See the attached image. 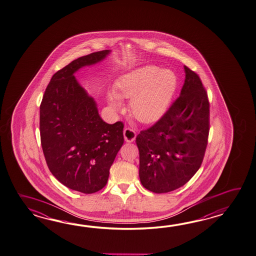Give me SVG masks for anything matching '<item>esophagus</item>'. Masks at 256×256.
I'll use <instances>...</instances> for the list:
<instances>
[{
	"instance_id": "obj_1",
	"label": "esophagus",
	"mask_w": 256,
	"mask_h": 256,
	"mask_svg": "<svg viewBox=\"0 0 256 256\" xmlns=\"http://www.w3.org/2000/svg\"><path fill=\"white\" fill-rule=\"evenodd\" d=\"M124 138L126 142H133L136 138V132L130 128H126L124 130Z\"/></svg>"
}]
</instances>
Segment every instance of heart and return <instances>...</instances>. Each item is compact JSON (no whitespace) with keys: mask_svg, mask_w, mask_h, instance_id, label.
Wrapping results in <instances>:
<instances>
[{"mask_svg":"<svg viewBox=\"0 0 256 256\" xmlns=\"http://www.w3.org/2000/svg\"><path fill=\"white\" fill-rule=\"evenodd\" d=\"M176 86V76L170 70H160L155 66L136 68L118 82L116 91L109 92V106L116 111L122 106L121 99H131L133 116L142 123H152L164 114Z\"/></svg>","mask_w":256,"mask_h":256,"instance_id":"1","label":"heart"}]
</instances>
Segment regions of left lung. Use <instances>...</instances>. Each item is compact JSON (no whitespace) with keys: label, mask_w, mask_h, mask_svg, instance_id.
Returning <instances> with one entry per match:
<instances>
[{"label":"left lung","mask_w":256,"mask_h":256,"mask_svg":"<svg viewBox=\"0 0 256 256\" xmlns=\"http://www.w3.org/2000/svg\"><path fill=\"white\" fill-rule=\"evenodd\" d=\"M184 68L180 96L158 122L136 138L140 179L154 193H168L186 184L200 168L208 145V94L198 75Z\"/></svg>","instance_id":"obj_1"}]
</instances>
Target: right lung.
<instances>
[{
	"label": "right lung",
	"instance_id": "add662e5",
	"mask_svg": "<svg viewBox=\"0 0 256 256\" xmlns=\"http://www.w3.org/2000/svg\"><path fill=\"white\" fill-rule=\"evenodd\" d=\"M110 52H94L58 70L40 104V138L48 167L58 181L80 193H96L106 186L124 143L123 123H106L94 99L74 75L102 62Z\"/></svg>",
	"mask_w": 256,
	"mask_h": 256
}]
</instances>
